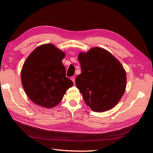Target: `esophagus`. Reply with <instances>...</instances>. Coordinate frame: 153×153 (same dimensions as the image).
<instances>
[{
    "label": "esophagus",
    "instance_id": "34e87169",
    "mask_svg": "<svg viewBox=\"0 0 153 153\" xmlns=\"http://www.w3.org/2000/svg\"><path fill=\"white\" fill-rule=\"evenodd\" d=\"M71 79L72 80V81H73V82H74V83H75V81H76V78H75V77H74V76H72V77H71Z\"/></svg>",
    "mask_w": 153,
    "mask_h": 153
}]
</instances>
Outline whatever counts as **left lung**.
I'll list each match as a JSON object with an SVG mask.
<instances>
[{
	"label": "left lung",
	"instance_id": "obj_1",
	"mask_svg": "<svg viewBox=\"0 0 153 153\" xmlns=\"http://www.w3.org/2000/svg\"><path fill=\"white\" fill-rule=\"evenodd\" d=\"M81 74L76 84L85 102L92 111L112 108L125 92L126 74L117 59L101 48H93L78 56Z\"/></svg>",
	"mask_w": 153,
	"mask_h": 153
}]
</instances>
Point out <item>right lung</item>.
<instances>
[{
    "instance_id": "1",
    "label": "right lung",
    "mask_w": 153,
    "mask_h": 153,
    "mask_svg": "<svg viewBox=\"0 0 153 153\" xmlns=\"http://www.w3.org/2000/svg\"><path fill=\"white\" fill-rule=\"evenodd\" d=\"M65 53L51 44L36 48L25 60L22 83L33 102L46 108L57 105L67 89L74 85L66 77L62 63Z\"/></svg>"
}]
</instances>
